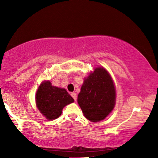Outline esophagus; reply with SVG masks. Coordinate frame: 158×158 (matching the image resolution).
<instances>
[{
    "label": "esophagus",
    "instance_id": "34e87169",
    "mask_svg": "<svg viewBox=\"0 0 158 158\" xmlns=\"http://www.w3.org/2000/svg\"><path fill=\"white\" fill-rule=\"evenodd\" d=\"M71 96H72L73 98H74V100H75V101H76V100H77V94H75V93H74V92H73V93H71Z\"/></svg>",
    "mask_w": 158,
    "mask_h": 158
}]
</instances>
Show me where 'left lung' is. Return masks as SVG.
<instances>
[{"instance_id": "1", "label": "left lung", "mask_w": 158, "mask_h": 158, "mask_svg": "<svg viewBox=\"0 0 158 158\" xmlns=\"http://www.w3.org/2000/svg\"><path fill=\"white\" fill-rule=\"evenodd\" d=\"M116 92L113 81L104 68H98L85 79L77 103L84 116L97 122L106 117L115 105Z\"/></svg>"}]
</instances>
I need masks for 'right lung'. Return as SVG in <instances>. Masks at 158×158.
Here are the masks:
<instances>
[{
  "label": "right lung",
  "instance_id": "right-lung-1",
  "mask_svg": "<svg viewBox=\"0 0 158 158\" xmlns=\"http://www.w3.org/2000/svg\"><path fill=\"white\" fill-rule=\"evenodd\" d=\"M74 101L64 88L52 85L49 81L41 84L36 94V102L41 113L49 120L59 117L66 105Z\"/></svg>",
  "mask_w": 158,
  "mask_h": 158
}]
</instances>
